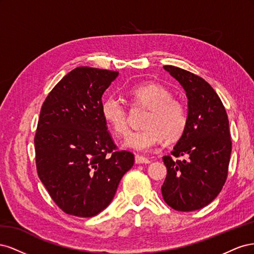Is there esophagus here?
Wrapping results in <instances>:
<instances>
[{
	"mask_svg": "<svg viewBox=\"0 0 254 254\" xmlns=\"http://www.w3.org/2000/svg\"><path fill=\"white\" fill-rule=\"evenodd\" d=\"M135 163L136 164H149L150 161L142 156H135Z\"/></svg>",
	"mask_w": 254,
	"mask_h": 254,
	"instance_id": "esophagus-1",
	"label": "esophagus"
}]
</instances>
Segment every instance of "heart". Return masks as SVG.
Listing matches in <instances>:
<instances>
[{"instance_id": "heart-1", "label": "heart", "mask_w": 254, "mask_h": 254, "mask_svg": "<svg viewBox=\"0 0 254 254\" xmlns=\"http://www.w3.org/2000/svg\"><path fill=\"white\" fill-rule=\"evenodd\" d=\"M135 107H144L148 113L143 122V129L128 133L123 145L140 152H148L164 139L168 142L179 140L188 125L186 107L173 93L159 83H141L130 90ZM102 115L117 135L125 134L128 129V111L120 98L110 95L102 104Z\"/></svg>"}]
</instances>
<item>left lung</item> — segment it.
<instances>
[{"mask_svg":"<svg viewBox=\"0 0 254 254\" xmlns=\"http://www.w3.org/2000/svg\"><path fill=\"white\" fill-rule=\"evenodd\" d=\"M188 97V125L172 156H164L167 175L161 190L176 211L190 212L211 203L227 180L232 150L229 120L216 92L203 78L164 65Z\"/></svg>","mask_w":254,"mask_h":254,"instance_id":"left-lung-1","label":"left lung"}]
</instances>
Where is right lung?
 Masks as SVG:
<instances>
[{"label":"right lung","mask_w":254,"mask_h":254,"mask_svg":"<svg viewBox=\"0 0 254 254\" xmlns=\"http://www.w3.org/2000/svg\"><path fill=\"white\" fill-rule=\"evenodd\" d=\"M119 72L79 66L42 105L35 135L38 176L61 210L92 217L110 204L133 153L117 150L102 115V96Z\"/></svg>","instance_id":"obj_1"}]
</instances>
